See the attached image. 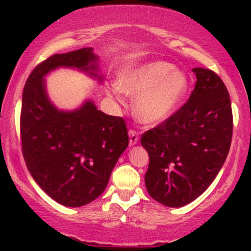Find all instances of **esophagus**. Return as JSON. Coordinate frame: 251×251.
I'll use <instances>...</instances> for the list:
<instances>
[{
    "instance_id": "1",
    "label": "esophagus",
    "mask_w": 251,
    "mask_h": 251,
    "mask_svg": "<svg viewBox=\"0 0 251 251\" xmlns=\"http://www.w3.org/2000/svg\"><path fill=\"white\" fill-rule=\"evenodd\" d=\"M139 140V133L135 131V130H130L129 131V144L130 146L136 145Z\"/></svg>"
}]
</instances>
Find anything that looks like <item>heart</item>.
I'll return each mask as SVG.
<instances>
[{"instance_id":"heart-1","label":"heart","mask_w":251,"mask_h":251,"mask_svg":"<svg viewBox=\"0 0 251 251\" xmlns=\"http://www.w3.org/2000/svg\"><path fill=\"white\" fill-rule=\"evenodd\" d=\"M188 78L183 71L167 61H151L126 68L109 94L138 96L135 102L137 118L147 125L162 122L170 116L186 94Z\"/></svg>"}]
</instances>
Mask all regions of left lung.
Wrapping results in <instances>:
<instances>
[{
  "mask_svg": "<svg viewBox=\"0 0 251 251\" xmlns=\"http://www.w3.org/2000/svg\"><path fill=\"white\" fill-rule=\"evenodd\" d=\"M197 83L183 107L142 136L150 156L147 192L167 207L180 208L207 190L222 169L232 140L229 95L217 74L195 67Z\"/></svg>",
  "mask_w": 251,
  "mask_h": 251,
  "instance_id": "left-lung-1",
  "label": "left lung"
}]
</instances>
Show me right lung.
I'll use <instances>...</instances> for the list:
<instances>
[{
  "instance_id": "1",
  "label": "right lung",
  "mask_w": 251,
  "mask_h": 251,
  "mask_svg": "<svg viewBox=\"0 0 251 251\" xmlns=\"http://www.w3.org/2000/svg\"><path fill=\"white\" fill-rule=\"evenodd\" d=\"M98 60L92 48L53 54L34 68L23 92L20 132L27 169L66 207L90 203L105 191L129 144L123 119L99 111L92 99L65 111L48 96L46 76L57 68H76L102 82Z\"/></svg>"
}]
</instances>
